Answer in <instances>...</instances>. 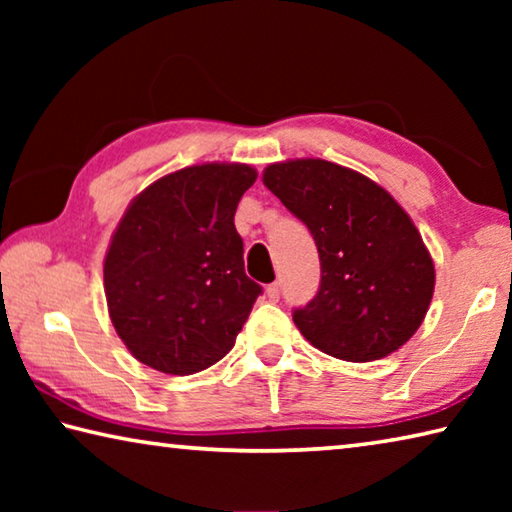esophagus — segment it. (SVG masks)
Returning a JSON list of instances; mask_svg holds the SVG:
<instances>
[{
  "label": "esophagus",
  "mask_w": 512,
  "mask_h": 512,
  "mask_svg": "<svg viewBox=\"0 0 512 512\" xmlns=\"http://www.w3.org/2000/svg\"><path fill=\"white\" fill-rule=\"evenodd\" d=\"M266 296H268V300H273V302L280 300V284H277V282L268 284V287H266Z\"/></svg>",
  "instance_id": "34e87169"
}]
</instances>
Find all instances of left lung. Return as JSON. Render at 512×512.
<instances>
[{
    "instance_id": "left-lung-1",
    "label": "left lung",
    "mask_w": 512,
    "mask_h": 512,
    "mask_svg": "<svg viewBox=\"0 0 512 512\" xmlns=\"http://www.w3.org/2000/svg\"><path fill=\"white\" fill-rule=\"evenodd\" d=\"M264 185L318 248L320 287L293 309L300 334L343 361L400 350L427 316L436 284L411 216L370 178L327 160L268 164Z\"/></svg>"
}]
</instances>
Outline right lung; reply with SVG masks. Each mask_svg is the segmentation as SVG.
Listing matches in <instances>:
<instances>
[{"instance_id": "right-lung-1", "label": "right lung", "mask_w": 512, "mask_h": 512, "mask_svg": "<svg viewBox=\"0 0 512 512\" xmlns=\"http://www.w3.org/2000/svg\"><path fill=\"white\" fill-rule=\"evenodd\" d=\"M255 178L248 164H196L155 180L126 210L103 287L112 325L137 361L194 375L232 350L262 296L235 228Z\"/></svg>"}]
</instances>
